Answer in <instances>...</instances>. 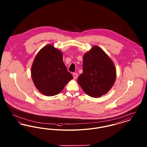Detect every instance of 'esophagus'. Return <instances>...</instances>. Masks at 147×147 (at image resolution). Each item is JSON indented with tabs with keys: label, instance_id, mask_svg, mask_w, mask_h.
<instances>
[{
	"label": "esophagus",
	"instance_id": "esophagus-1",
	"mask_svg": "<svg viewBox=\"0 0 147 147\" xmlns=\"http://www.w3.org/2000/svg\"><path fill=\"white\" fill-rule=\"evenodd\" d=\"M73 78H74V79H76L77 78H78V74H77V73H74L73 74Z\"/></svg>",
	"mask_w": 147,
	"mask_h": 147
}]
</instances>
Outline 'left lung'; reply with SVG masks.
I'll return each mask as SVG.
<instances>
[{
  "label": "left lung",
  "instance_id": "8db88e82",
  "mask_svg": "<svg viewBox=\"0 0 147 147\" xmlns=\"http://www.w3.org/2000/svg\"><path fill=\"white\" fill-rule=\"evenodd\" d=\"M83 72L78 83L92 98H98L110 90L116 78L115 66L105 52L94 46L83 56Z\"/></svg>",
  "mask_w": 147,
  "mask_h": 147
}]
</instances>
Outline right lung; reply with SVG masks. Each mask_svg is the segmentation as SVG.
I'll return each mask as SVG.
<instances>
[{"label":"right lung","instance_id":"1","mask_svg":"<svg viewBox=\"0 0 147 147\" xmlns=\"http://www.w3.org/2000/svg\"><path fill=\"white\" fill-rule=\"evenodd\" d=\"M31 76L38 91L49 96L59 94L73 78L64 64L62 52L51 45L45 46L37 54Z\"/></svg>","mask_w":147,"mask_h":147}]
</instances>
